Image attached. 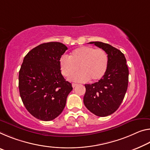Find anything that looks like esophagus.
I'll use <instances>...</instances> for the list:
<instances>
[{
	"instance_id": "esophagus-1",
	"label": "esophagus",
	"mask_w": 150,
	"mask_h": 150,
	"mask_svg": "<svg viewBox=\"0 0 150 150\" xmlns=\"http://www.w3.org/2000/svg\"><path fill=\"white\" fill-rule=\"evenodd\" d=\"M77 85V83H72V87L74 88L75 87H76Z\"/></svg>"
}]
</instances>
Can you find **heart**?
I'll list each match as a JSON object with an SVG mask.
<instances>
[{
	"label": "heart",
	"instance_id": "b5f03b06",
	"mask_svg": "<svg viewBox=\"0 0 150 150\" xmlns=\"http://www.w3.org/2000/svg\"><path fill=\"white\" fill-rule=\"evenodd\" d=\"M108 56L104 50L89 46H81L71 51L69 58L60 59L62 74L69 78L80 68L81 72L71 77V80L85 82L98 81L103 77L108 67Z\"/></svg>",
	"mask_w": 150,
	"mask_h": 150
}]
</instances>
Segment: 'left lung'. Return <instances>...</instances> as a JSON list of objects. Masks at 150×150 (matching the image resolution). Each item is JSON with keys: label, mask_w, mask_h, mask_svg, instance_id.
Instances as JSON below:
<instances>
[{"label": "left lung", "mask_w": 150, "mask_h": 150, "mask_svg": "<svg viewBox=\"0 0 150 150\" xmlns=\"http://www.w3.org/2000/svg\"><path fill=\"white\" fill-rule=\"evenodd\" d=\"M106 52L108 67L103 77L98 82L85 84V105L91 113L99 117L108 116L117 110L127 89L129 70L126 59L120 50L108 43L90 42Z\"/></svg>", "instance_id": "left-lung-1"}]
</instances>
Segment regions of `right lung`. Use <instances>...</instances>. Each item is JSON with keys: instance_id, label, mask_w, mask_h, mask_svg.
I'll list each match as a JSON object with an SVG mask.
<instances>
[{"instance_id": "1", "label": "right lung", "mask_w": 150, "mask_h": 150, "mask_svg": "<svg viewBox=\"0 0 150 150\" xmlns=\"http://www.w3.org/2000/svg\"><path fill=\"white\" fill-rule=\"evenodd\" d=\"M67 49L61 42H46L30 50L23 59L18 75L20 96L28 112L40 120L58 117L73 89L59 64Z\"/></svg>"}]
</instances>
